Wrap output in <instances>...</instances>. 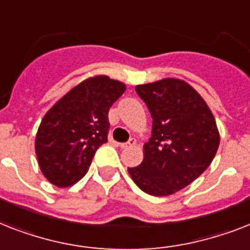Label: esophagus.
<instances>
[{
	"instance_id": "1",
	"label": "esophagus",
	"mask_w": 250,
	"mask_h": 250,
	"mask_svg": "<svg viewBox=\"0 0 250 250\" xmlns=\"http://www.w3.org/2000/svg\"><path fill=\"white\" fill-rule=\"evenodd\" d=\"M136 145V140L135 139H129V141L127 143H123V144H119L122 149H128V147H132V146Z\"/></svg>"
}]
</instances>
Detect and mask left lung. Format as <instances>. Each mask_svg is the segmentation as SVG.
<instances>
[{
	"mask_svg": "<svg viewBox=\"0 0 250 250\" xmlns=\"http://www.w3.org/2000/svg\"><path fill=\"white\" fill-rule=\"evenodd\" d=\"M153 117L144 144V160L128 173L144 192L172 195L186 188L212 163L220 132L212 110L198 91L177 78L136 86Z\"/></svg>",
	"mask_w": 250,
	"mask_h": 250,
	"instance_id": "1",
	"label": "left lung"
}]
</instances>
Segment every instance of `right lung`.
Segmentation results:
<instances>
[{
	"instance_id": "obj_1",
	"label": "right lung",
	"mask_w": 250,
	"mask_h": 250,
	"mask_svg": "<svg viewBox=\"0 0 250 250\" xmlns=\"http://www.w3.org/2000/svg\"><path fill=\"white\" fill-rule=\"evenodd\" d=\"M125 91L123 82L99 74L78 83L48 109L34 141L48 182L69 188L87 173L96 150L107 141L109 109Z\"/></svg>"
}]
</instances>
